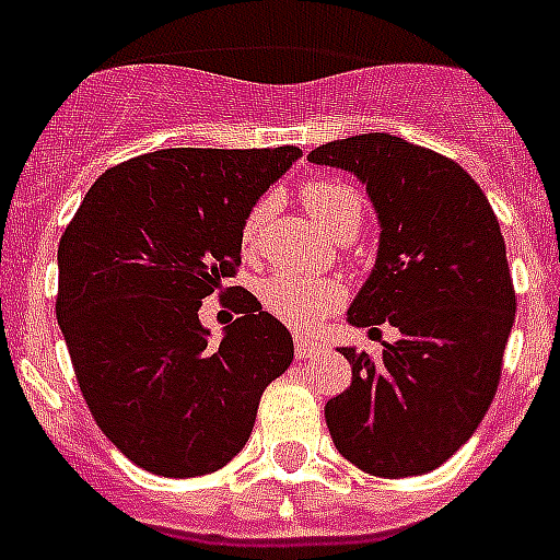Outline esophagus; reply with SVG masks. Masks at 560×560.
<instances>
[{
	"label": "esophagus",
	"mask_w": 560,
	"mask_h": 560,
	"mask_svg": "<svg viewBox=\"0 0 560 560\" xmlns=\"http://www.w3.org/2000/svg\"><path fill=\"white\" fill-rule=\"evenodd\" d=\"M294 353L296 359H314V355L323 353V345L308 336H294Z\"/></svg>",
	"instance_id": "obj_1"
}]
</instances>
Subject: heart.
<instances>
[{"label":"heart","instance_id":"1","mask_svg":"<svg viewBox=\"0 0 560 560\" xmlns=\"http://www.w3.org/2000/svg\"><path fill=\"white\" fill-rule=\"evenodd\" d=\"M305 210L314 219V224L330 237L355 235L361 224V196L355 187L339 179H311L300 190ZM271 201L260 199L249 212H246L244 226H241V246L244 252L257 249L264 226L269 221ZM260 300L266 311L277 316L280 323L291 328L311 330L323 323L330 308L345 300V289L336 280L308 275H275L260 285Z\"/></svg>","mask_w":560,"mask_h":560}]
</instances>
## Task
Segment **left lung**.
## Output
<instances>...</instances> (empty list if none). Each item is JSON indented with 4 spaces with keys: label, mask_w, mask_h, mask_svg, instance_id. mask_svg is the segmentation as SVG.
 Wrapping results in <instances>:
<instances>
[{
    "label": "left lung",
    "mask_w": 560,
    "mask_h": 560,
    "mask_svg": "<svg viewBox=\"0 0 560 560\" xmlns=\"http://www.w3.org/2000/svg\"><path fill=\"white\" fill-rule=\"evenodd\" d=\"M308 162L353 173L378 215L375 266L348 323L400 334L378 355L339 348L353 381L325 404L328 432L373 477L429 474L477 432L497 395L516 316L499 221L457 162L393 133L334 140Z\"/></svg>",
    "instance_id": "8db88e82"
}]
</instances>
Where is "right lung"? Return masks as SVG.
I'll use <instances>...</instances> for the list:
<instances>
[{
  "mask_svg": "<svg viewBox=\"0 0 560 560\" xmlns=\"http://www.w3.org/2000/svg\"><path fill=\"white\" fill-rule=\"evenodd\" d=\"M300 156L294 145L142 153L89 187L61 235L56 314L78 384L103 434L145 471L224 468L294 359L285 325L252 294L219 345L199 308L241 266L246 212Z\"/></svg>",
  "mask_w": 560,
  "mask_h": 560,
  "instance_id": "1",
  "label": "right lung"
}]
</instances>
